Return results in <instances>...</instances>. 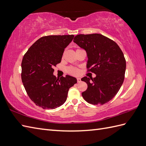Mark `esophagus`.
Listing matches in <instances>:
<instances>
[{
  "mask_svg": "<svg viewBox=\"0 0 146 146\" xmlns=\"http://www.w3.org/2000/svg\"><path fill=\"white\" fill-rule=\"evenodd\" d=\"M77 82L78 83H80L81 81V78H77Z\"/></svg>",
  "mask_w": 146,
  "mask_h": 146,
  "instance_id": "1",
  "label": "esophagus"
}]
</instances>
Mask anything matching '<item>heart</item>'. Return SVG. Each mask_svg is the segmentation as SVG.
Listing matches in <instances>:
<instances>
[{
    "label": "heart",
    "instance_id": "b5f03b06",
    "mask_svg": "<svg viewBox=\"0 0 146 146\" xmlns=\"http://www.w3.org/2000/svg\"><path fill=\"white\" fill-rule=\"evenodd\" d=\"M78 50V49H77ZM66 72L70 74H73V75H75L79 73V70L74 66H68L66 68Z\"/></svg>",
    "mask_w": 146,
    "mask_h": 146
}]
</instances>
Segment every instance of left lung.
Instances as JSON below:
<instances>
[{
  "label": "left lung",
  "instance_id": "1",
  "mask_svg": "<svg viewBox=\"0 0 146 146\" xmlns=\"http://www.w3.org/2000/svg\"><path fill=\"white\" fill-rule=\"evenodd\" d=\"M73 42L86 50L88 72L96 74L91 80L87 76L81 79L88 84L82 96L92 104L109 102L124 80L126 63L123 52L113 40L98 33L77 35Z\"/></svg>",
  "mask_w": 146,
  "mask_h": 146
}]
</instances>
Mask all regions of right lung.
<instances>
[{
	"mask_svg": "<svg viewBox=\"0 0 146 146\" xmlns=\"http://www.w3.org/2000/svg\"><path fill=\"white\" fill-rule=\"evenodd\" d=\"M73 35L42 36L30 47L22 62V81L28 96L36 106L55 109L66 100L75 78H56L53 67L61 62L64 50Z\"/></svg>",
	"mask_w": 146,
	"mask_h": 146,
	"instance_id": "right-lung-1",
	"label": "right lung"
}]
</instances>
